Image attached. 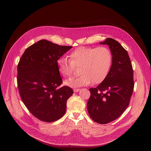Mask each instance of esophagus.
<instances>
[{"label":"esophagus","mask_w":151,"mask_h":151,"mask_svg":"<svg viewBox=\"0 0 151 151\" xmlns=\"http://www.w3.org/2000/svg\"><path fill=\"white\" fill-rule=\"evenodd\" d=\"M80 91V89H78V88H74V89H73L74 93H77V92H78V91Z\"/></svg>","instance_id":"esophagus-1"}]
</instances>
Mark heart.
Listing matches in <instances>:
<instances>
[{
    "instance_id": "b5f03b06",
    "label": "heart",
    "mask_w": 151,
    "mask_h": 151,
    "mask_svg": "<svg viewBox=\"0 0 151 151\" xmlns=\"http://www.w3.org/2000/svg\"><path fill=\"white\" fill-rule=\"evenodd\" d=\"M69 57V60L65 57L59 58L57 65L59 73L65 78L71 76L75 68H79V76L65 81L70 87L103 82L109 74L112 62L111 52L106 47H80L73 50Z\"/></svg>"
}]
</instances>
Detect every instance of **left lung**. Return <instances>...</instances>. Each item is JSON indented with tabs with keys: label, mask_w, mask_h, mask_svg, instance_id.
I'll return each instance as SVG.
<instances>
[{
	"label": "left lung",
	"mask_w": 151,
	"mask_h": 151,
	"mask_svg": "<svg viewBox=\"0 0 151 151\" xmlns=\"http://www.w3.org/2000/svg\"><path fill=\"white\" fill-rule=\"evenodd\" d=\"M100 44L109 45L112 64L105 80L96 88H90L87 109L92 119L101 124L119 118L130 104L134 89L133 70L127 51L112 38Z\"/></svg>",
	"instance_id": "left-lung-1"
}]
</instances>
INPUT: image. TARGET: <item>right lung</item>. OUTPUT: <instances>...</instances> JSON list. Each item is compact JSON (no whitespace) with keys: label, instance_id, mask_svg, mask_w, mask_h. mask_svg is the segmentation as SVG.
<instances>
[{"label":"right lung","instance_id":"add662e5","mask_svg":"<svg viewBox=\"0 0 151 151\" xmlns=\"http://www.w3.org/2000/svg\"><path fill=\"white\" fill-rule=\"evenodd\" d=\"M72 46L59 45L40 40L28 47L17 66L20 97L29 112L38 119L55 121L66 112L68 99L73 94L63 83L58 60Z\"/></svg>","mask_w":151,"mask_h":151}]
</instances>
